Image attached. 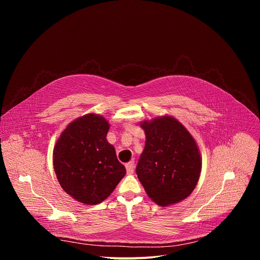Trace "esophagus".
I'll use <instances>...</instances> for the list:
<instances>
[{"label": "esophagus", "instance_id": "1", "mask_svg": "<svg viewBox=\"0 0 260 260\" xmlns=\"http://www.w3.org/2000/svg\"><path fill=\"white\" fill-rule=\"evenodd\" d=\"M125 169H126L127 174H133V173H134V170H135V161L132 160V161L127 162V164L125 165Z\"/></svg>", "mask_w": 260, "mask_h": 260}]
</instances>
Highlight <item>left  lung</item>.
<instances>
[{"mask_svg": "<svg viewBox=\"0 0 260 260\" xmlns=\"http://www.w3.org/2000/svg\"><path fill=\"white\" fill-rule=\"evenodd\" d=\"M141 125L146 142L136 173L145 191L162 207L185 200L197 186L202 170L194 139L170 116Z\"/></svg>", "mask_w": 260, "mask_h": 260, "instance_id": "8db88e82", "label": "left lung"}]
</instances>
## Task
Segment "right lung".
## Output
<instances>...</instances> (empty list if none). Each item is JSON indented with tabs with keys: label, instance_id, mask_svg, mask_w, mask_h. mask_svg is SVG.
<instances>
[{
	"label": "right lung",
	"instance_id": "obj_1",
	"mask_svg": "<svg viewBox=\"0 0 260 260\" xmlns=\"http://www.w3.org/2000/svg\"><path fill=\"white\" fill-rule=\"evenodd\" d=\"M108 121L87 114L70 123L53 150V167L61 188L85 205L106 200L126 171L106 139Z\"/></svg>",
	"mask_w": 260,
	"mask_h": 260
}]
</instances>
